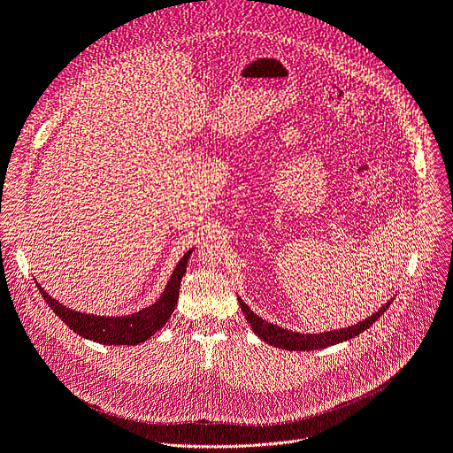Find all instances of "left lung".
<instances>
[{
    "instance_id": "1",
    "label": "left lung",
    "mask_w": 453,
    "mask_h": 453,
    "mask_svg": "<svg viewBox=\"0 0 453 453\" xmlns=\"http://www.w3.org/2000/svg\"><path fill=\"white\" fill-rule=\"evenodd\" d=\"M390 298L378 312H373L372 317H368L366 320L356 324V326H348L342 329H333V331H324V333H298V331H288L285 327H280L275 324H270L263 319H259L241 298H239V305L244 312V317L248 320V324L251 326L253 333H257L259 339H263L266 344H272L275 348L281 349H290V351H311V349H320V348H327L333 344H339L344 341H349L359 333H363L365 329H368L373 322H376L381 314L385 312V309L392 303Z\"/></svg>"
}]
</instances>
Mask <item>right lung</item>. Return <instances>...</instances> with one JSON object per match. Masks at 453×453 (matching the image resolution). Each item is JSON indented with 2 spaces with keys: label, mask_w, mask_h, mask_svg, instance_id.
<instances>
[{
  "label": "right lung",
  "mask_w": 453,
  "mask_h": 453,
  "mask_svg": "<svg viewBox=\"0 0 453 453\" xmlns=\"http://www.w3.org/2000/svg\"><path fill=\"white\" fill-rule=\"evenodd\" d=\"M192 250H188L180 259L178 266L173 268L159 300L146 309H141L139 312L124 314V317H100V314H87L75 309H68L66 305L53 300L41 285H38V290H41L42 298L57 317L72 331H75L77 335L109 346H134L155 335L172 317L175 305H178L180 285L187 272V263L190 259Z\"/></svg>",
  "instance_id": "add662e5"
}]
</instances>
